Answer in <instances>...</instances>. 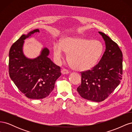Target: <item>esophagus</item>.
Listing matches in <instances>:
<instances>
[{"label": "esophagus", "instance_id": "esophagus-1", "mask_svg": "<svg viewBox=\"0 0 132 132\" xmlns=\"http://www.w3.org/2000/svg\"><path fill=\"white\" fill-rule=\"evenodd\" d=\"M61 73L62 74H68L69 73V71H68V70L65 69H63L61 70Z\"/></svg>", "mask_w": 132, "mask_h": 132}]
</instances>
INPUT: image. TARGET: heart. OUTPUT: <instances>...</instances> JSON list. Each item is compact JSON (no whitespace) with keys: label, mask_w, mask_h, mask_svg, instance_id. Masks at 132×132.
<instances>
[{"label":"heart","mask_w":132,"mask_h":132,"mask_svg":"<svg viewBox=\"0 0 132 132\" xmlns=\"http://www.w3.org/2000/svg\"><path fill=\"white\" fill-rule=\"evenodd\" d=\"M63 51L68 54V61L73 68L78 71H86L93 68L103 52L102 43L80 37H64L61 44L55 43L53 54L55 61L61 62Z\"/></svg>","instance_id":"b5f03b06"}]
</instances>
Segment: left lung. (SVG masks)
<instances>
[{
  "mask_svg": "<svg viewBox=\"0 0 132 132\" xmlns=\"http://www.w3.org/2000/svg\"><path fill=\"white\" fill-rule=\"evenodd\" d=\"M106 49L97 64L81 73V84L77 91L81 96L95 102L104 100L119 85L122 80L123 55L117 44L104 33L98 32Z\"/></svg>",
  "mask_w": 132,
  "mask_h": 132,
  "instance_id": "8db88e82",
  "label": "left lung"
}]
</instances>
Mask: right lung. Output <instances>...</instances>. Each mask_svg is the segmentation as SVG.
I'll list each match as a JSON object with an SVG mask.
<instances>
[{
  "label": "right lung",
  "instance_id": "add662e5",
  "mask_svg": "<svg viewBox=\"0 0 132 132\" xmlns=\"http://www.w3.org/2000/svg\"><path fill=\"white\" fill-rule=\"evenodd\" d=\"M38 29L21 36L11 46L9 51V75L15 85L26 96L31 99L45 98L53 91L55 82L61 75V68L48 58L50 51L43 47L35 58L25 56L23 47L26 39Z\"/></svg>",
  "mask_w": 132,
  "mask_h": 132
}]
</instances>
